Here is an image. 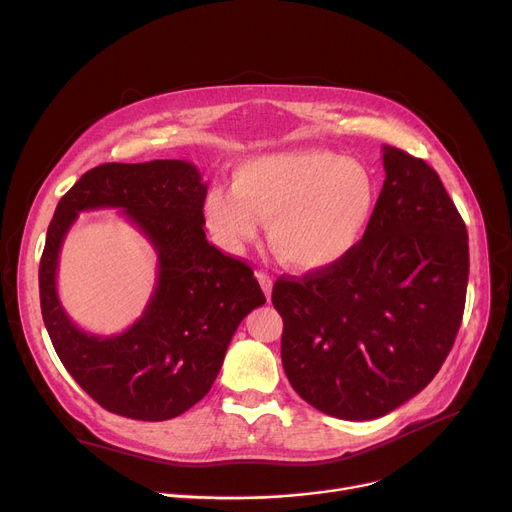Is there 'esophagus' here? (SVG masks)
<instances>
[{"mask_svg":"<svg viewBox=\"0 0 512 512\" xmlns=\"http://www.w3.org/2000/svg\"><path fill=\"white\" fill-rule=\"evenodd\" d=\"M256 279H258V283H260V287H262V291H264V295H266V299L270 302V293H273V279H270L266 273H256Z\"/></svg>","mask_w":512,"mask_h":512,"instance_id":"esophagus-1","label":"esophagus"}]
</instances>
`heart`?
<instances>
[{"label": "heart", "mask_w": 512, "mask_h": 512, "mask_svg": "<svg viewBox=\"0 0 512 512\" xmlns=\"http://www.w3.org/2000/svg\"><path fill=\"white\" fill-rule=\"evenodd\" d=\"M378 204L372 169L322 148L262 155L233 171L231 190H208L202 213L215 242L242 252L268 223V242L297 270L343 262L362 242Z\"/></svg>", "instance_id": "obj_1"}]
</instances>
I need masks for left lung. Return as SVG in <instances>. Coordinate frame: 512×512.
<instances>
[{
	"instance_id": "8db88e82",
	"label": "left lung",
	"mask_w": 512,
	"mask_h": 512,
	"mask_svg": "<svg viewBox=\"0 0 512 512\" xmlns=\"http://www.w3.org/2000/svg\"><path fill=\"white\" fill-rule=\"evenodd\" d=\"M386 179L359 246L337 266L281 277V359L295 393L351 422L376 419L424 390L463 320L467 227L438 173L382 146Z\"/></svg>"
}]
</instances>
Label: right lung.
Wrapping results in <instances>:
<instances>
[{"mask_svg":"<svg viewBox=\"0 0 512 512\" xmlns=\"http://www.w3.org/2000/svg\"><path fill=\"white\" fill-rule=\"evenodd\" d=\"M206 190L188 161L105 163L55 208L39 266L43 322L70 376L111 413L163 422L188 411L219 376L239 322L266 304L254 270L206 242ZM99 207L122 209L158 252L143 316L109 338L76 327L56 295L63 239L80 212Z\"/></svg>","mask_w":512,"mask_h":512,"instance_id":"1","label":"right lung"}]
</instances>
